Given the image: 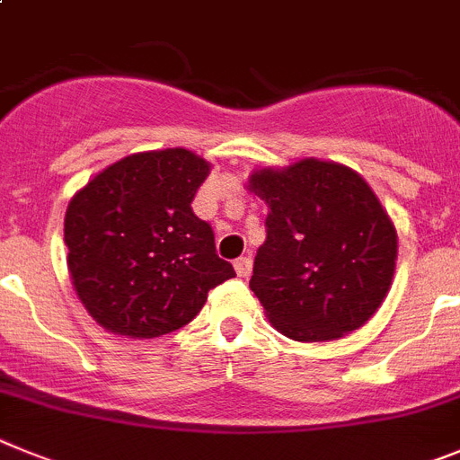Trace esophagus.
<instances>
[{
	"mask_svg": "<svg viewBox=\"0 0 460 460\" xmlns=\"http://www.w3.org/2000/svg\"><path fill=\"white\" fill-rule=\"evenodd\" d=\"M234 269H235V273H238V278H247V275L252 273V259L250 257L235 259Z\"/></svg>",
	"mask_w": 460,
	"mask_h": 460,
	"instance_id": "34e87169",
	"label": "esophagus"
}]
</instances>
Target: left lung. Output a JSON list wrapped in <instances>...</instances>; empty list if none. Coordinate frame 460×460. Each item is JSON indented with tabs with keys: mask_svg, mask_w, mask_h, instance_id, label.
<instances>
[{
	"mask_svg": "<svg viewBox=\"0 0 460 460\" xmlns=\"http://www.w3.org/2000/svg\"><path fill=\"white\" fill-rule=\"evenodd\" d=\"M247 190L266 201V241L250 289L282 335L338 341L385 303L398 234L370 185L338 162L305 157L259 169Z\"/></svg>",
	"mask_w": 460,
	"mask_h": 460,
	"instance_id": "left-lung-1",
	"label": "left lung"
}]
</instances>
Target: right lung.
Returning <instances> with one entry per match:
<instances>
[{"label":"right lung","instance_id":"add662e5","mask_svg":"<svg viewBox=\"0 0 460 460\" xmlns=\"http://www.w3.org/2000/svg\"><path fill=\"white\" fill-rule=\"evenodd\" d=\"M210 162L185 147L134 153L74 194L64 215L66 266L99 326L159 338L197 317L208 291L235 278L191 210Z\"/></svg>","mask_w":460,"mask_h":460}]
</instances>
